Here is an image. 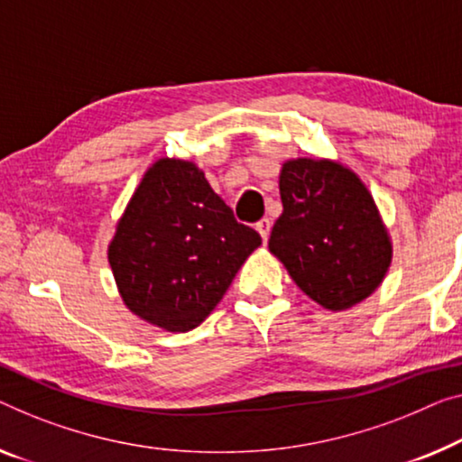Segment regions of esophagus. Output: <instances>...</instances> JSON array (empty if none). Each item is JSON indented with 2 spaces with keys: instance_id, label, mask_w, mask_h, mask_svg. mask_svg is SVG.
Here are the masks:
<instances>
[{
  "instance_id": "esophagus-1",
  "label": "esophagus",
  "mask_w": 462,
  "mask_h": 462,
  "mask_svg": "<svg viewBox=\"0 0 462 462\" xmlns=\"http://www.w3.org/2000/svg\"><path fill=\"white\" fill-rule=\"evenodd\" d=\"M254 228H257V232L261 234V238H263V243L267 238H270V230H272V222L267 217H263V219H259L257 222V226H254Z\"/></svg>"
}]
</instances>
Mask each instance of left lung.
<instances>
[{
  "label": "left lung",
  "mask_w": 462,
  "mask_h": 462,
  "mask_svg": "<svg viewBox=\"0 0 462 462\" xmlns=\"http://www.w3.org/2000/svg\"><path fill=\"white\" fill-rule=\"evenodd\" d=\"M270 253L302 292L328 311L371 297L388 273L392 240L369 189L334 160L297 157L282 163Z\"/></svg>",
  "instance_id": "1"
}]
</instances>
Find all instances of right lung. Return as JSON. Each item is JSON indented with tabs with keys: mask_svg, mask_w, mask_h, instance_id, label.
Here are the masks:
<instances>
[{
	"mask_svg": "<svg viewBox=\"0 0 462 462\" xmlns=\"http://www.w3.org/2000/svg\"><path fill=\"white\" fill-rule=\"evenodd\" d=\"M261 245L197 163L162 157L116 224L107 261L130 311L165 332H189L224 299Z\"/></svg>",
	"mask_w": 462,
	"mask_h": 462,
	"instance_id": "1",
	"label": "right lung"
}]
</instances>
